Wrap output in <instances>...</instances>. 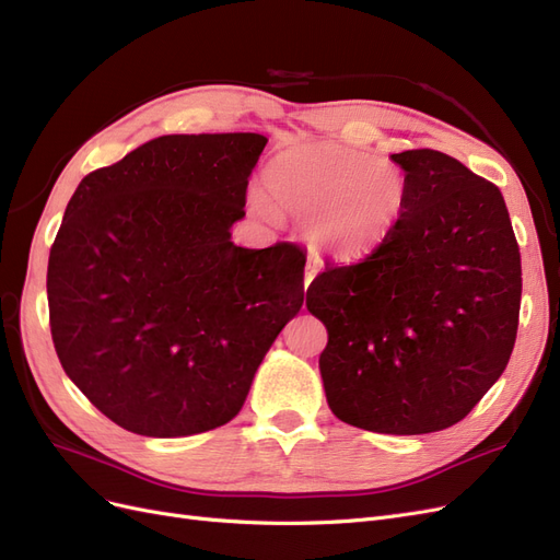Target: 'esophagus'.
<instances>
[{"instance_id":"1","label":"esophagus","mask_w":560,"mask_h":560,"mask_svg":"<svg viewBox=\"0 0 560 560\" xmlns=\"http://www.w3.org/2000/svg\"><path fill=\"white\" fill-rule=\"evenodd\" d=\"M315 273H317V264H315V261H308V266H306V278H303V282H306V287L313 282Z\"/></svg>"}]
</instances>
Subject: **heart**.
Wrapping results in <instances>:
<instances>
[{
    "mask_svg": "<svg viewBox=\"0 0 560 560\" xmlns=\"http://www.w3.org/2000/svg\"><path fill=\"white\" fill-rule=\"evenodd\" d=\"M264 186L278 208L308 219V238L338 257L378 245L406 206L397 165L338 144H301L264 167ZM261 210H268L261 202Z\"/></svg>",
    "mask_w": 560,
    "mask_h": 560,
    "instance_id": "obj_1",
    "label": "heart"
}]
</instances>
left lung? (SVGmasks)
Returning a JSON list of instances; mask_svg holds the SVG:
<instances>
[{
	"label": "left lung",
	"mask_w": 560,
	"mask_h": 560,
	"mask_svg": "<svg viewBox=\"0 0 560 560\" xmlns=\"http://www.w3.org/2000/svg\"><path fill=\"white\" fill-rule=\"evenodd\" d=\"M406 206L381 245L306 292L327 327L329 409L381 434L460 422L502 376L521 308V252L493 182L434 149L393 154Z\"/></svg>",
	"instance_id": "1"
}]
</instances>
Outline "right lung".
Segmentation results:
<instances>
[{
  "label": "right lung",
  "mask_w": 560,
  "mask_h": 560,
  "mask_svg": "<svg viewBox=\"0 0 560 560\" xmlns=\"http://www.w3.org/2000/svg\"><path fill=\"white\" fill-rule=\"evenodd\" d=\"M259 132L163 135L81 179L50 247V336L97 411L142 436L238 416L303 303L294 243H231Z\"/></svg>",
  "instance_id": "add662e5"
}]
</instances>
